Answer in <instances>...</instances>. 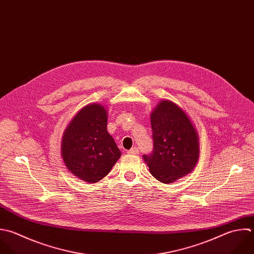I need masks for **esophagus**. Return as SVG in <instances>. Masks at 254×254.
Segmentation results:
<instances>
[{"instance_id":"1","label":"esophagus","mask_w":254,"mask_h":254,"mask_svg":"<svg viewBox=\"0 0 254 254\" xmlns=\"http://www.w3.org/2000/svg\"><path fill=\"white\" fill-rule=\"evenodd\" d=\"M127 153H128V154H138V153H139V150H138L137 147H132L131 149H129V150L127 151Z\"/></svg>"}]
</instances>
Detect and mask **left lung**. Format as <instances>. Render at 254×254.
<instances>
[{
  "label": "left lung",
  "instance_id": "obj_1",
  "mask_svg": "<svg viewBox=\"0 0 254 254\" xmlns=\"http://www.w3.org/2000/svg\"><path fill=\"white\" fill-rule=\"evenodd\" d=\"M153 151L143 155L151 175L164 184L191 173L200 154L198 131L187 113L169 100L160 101L150 114Z\"/></svg>",
  "mask_w": 254,
  "mask_h": 254
}]
</instances>
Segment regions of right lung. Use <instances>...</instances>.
I'll use <instances>...</instances> for the list:
<instances>
[{
  "instance_id": "add662e5",
  "label": "right lung",
  "mask_w": 254,
  "mask_h": 254,
  "mask_svg": "<svg viewBox=\"0 0 254 254\" xmlns=\"http://www.w3.org/2000/svg\"><path fill=\"white\" fill-rule=\"evenodd\" d=\"M108 111L97 103L83 107L66 127L61 156L66 168L87 183L102 180L122 152L108 132Z\"/></svg>"
}]
</instances>
